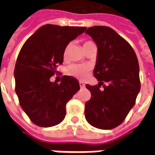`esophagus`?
Here are the masks:
<instances>
[{"label":"esophagus","instance_id":"obj_1","mask_svg":"<svg viewBox=\"0 0 155 155\" xmlns=\"http://www.w3.org/2000/svg\"><path fill=\"white\" fill-rule=\"evenodd\" d=\"M79 83H80V86H81V88H84V86H85V84H84V82H82V81H80Z\"/></svg>","mask_w":155,"mask_h":155}]
</instances>
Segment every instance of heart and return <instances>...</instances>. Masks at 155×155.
<instances>
[{"label":"heart","mask_w":155,"mask_h":155,"mask_svg":"<svg viewBox=\"0 0 155 155\" xmlns=\"http://www.w3.org/2000/svg\"><path fill=\"white\" fill-rule=\"evenodd\" d=\"M88 43H91V41L85 42L84 45L88 44ZM69 50H70V45H68L67 46L65 47V49H64V58H66V56H67ZM90 71H91V68H90L89 65H86V64H72L66 68V74L68 75H71V76H73V77L77 78V79H84L89 74Z\"/></svg>","instance_id":"heart-1"}]
</instances>
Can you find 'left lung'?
<instances>
[{
  "label": "left lung",
  "instance_id": "8db88e82",
  "mask_svg": "<svg viewBox=\"0 0 155 155\" xmlns=\"http://www.w3.org/2000/svg\"><path fill=\"white\" fill-rule=\"evenodd\" d=\"M85 33L97 45L94 76L99 84L85 85L91 98L85 103L84 115L92 126L111 130L123 122L135 104L140 91L139 62L132 46L110 27L95 25Z\"/></svg>",
  "mask_w": 155,
  "mask_h": 155
}]
</instances>
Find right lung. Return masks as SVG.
I'll return each mask as SVG.
<instances>
[{"label": "right lung", "mask_w": 155, "mask_h": 155, "mask_svg": "<svg viewBox=\"0 0 155 155\" xmlns=\"http://www.w3.org/2000/svg\"><path fill=\"white\" fill-rule=\"evenodd\" d=\"M85 29L47 24L30 36L21 49L14 71L15 93L22 110L38 126L61 123L67 102L80 90L79 81L72 76H62L61 84L50 79L63 63L67 45Z\"/></svg>", "instance_id": "add662e5"}]
</instances>
